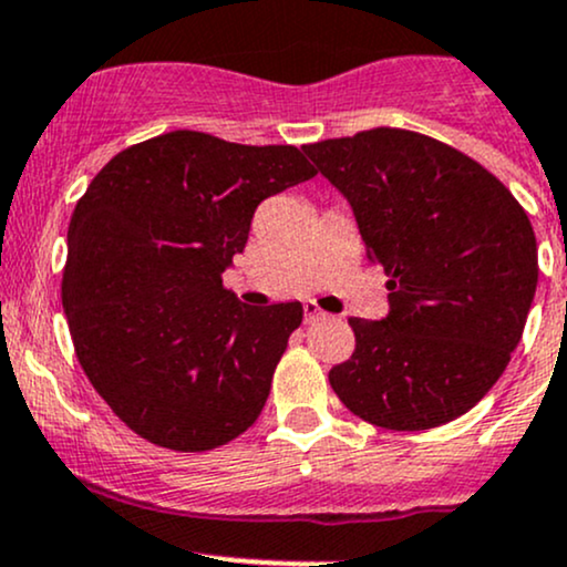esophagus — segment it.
<instances>
[{"instance_id": "obj_1", "label": "esophagus", "mask_w": 567, "mask_h": 567, "mask_svg": "<svg viewBox=\"0 0 567 567\" xmlns=\"http://www.w3.org/2000/svg\"><path fill=\"white\" fill-rule=\"evenodd\" d=\"M322 317H326V312H322L315 301L303 303V322H317V320H322Z\"/></svg>"}]
</instances>
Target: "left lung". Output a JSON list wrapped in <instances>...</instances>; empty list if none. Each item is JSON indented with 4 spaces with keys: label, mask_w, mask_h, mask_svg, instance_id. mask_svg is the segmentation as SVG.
<instances>
[{
    "label": "left lung",
    "mask_w": 567,
    "mask_h": 567,
    "mask_svg": "<svg viewBox=\"0 0 567 567\" xmlns=\"http://www.w3.org/2000/svg\"><path fill=\"white\" fill-rule=\"evenodd\" d=\"M352 207L382 264L388 315L352 317L354 352L331 388L388 431H427L474 409L506 371L538 285L530 220L501 179L444 142L371 128L303 145Z\"/></svg>",
    "instance_id": "8db88e82"
}]
</instances>
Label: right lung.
Masks as SVG:
<instances>
[{
	"mask_svg": "<svg viewBox=\"0 0 567 567\" xmlns=\"http://www.w3.org/2000/svg\"><path fill=\"white\" fill-rule=\"evenodd\" d=\"M315 174L293 145L172 132L93 177L66 231L61 301L85 377L142 439L207 452L258 420L303 307L241 303L223 271L258 204Z\"/></svg>",
	"mask_w": 567,
	"mask_h": 567,
	"instance_id": "add662e5",
	"label": "right lung"
}]
</instances>
